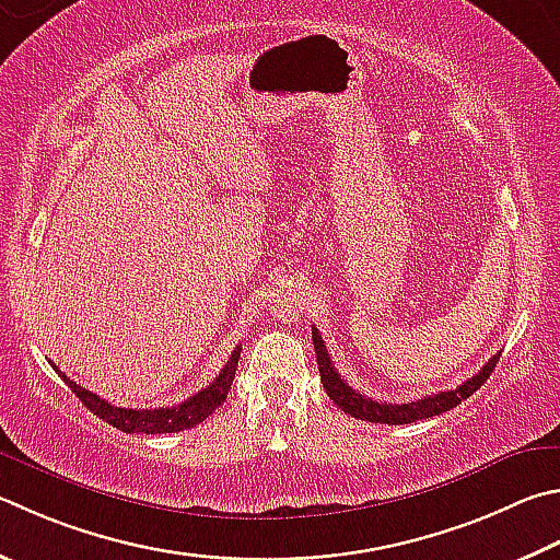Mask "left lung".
Returning a JSON list of instances; mask_svg holds the SVG:
<instances>
[{
	"mask_svg": "<svg viewBox=\"0 0 560 560\" xmlns=\"http://www.w3.org/2000/svg\"><path fill=\"white\" fill-rule=\"evenodd\" d=\"M313 348H315V358H318V370H320V382L328 392L330 399L340 406L345 413L354 416V419L362 421H372V423H389V425H401V423H413L421 419H431V416H439L443 411L455 409L457 404L465 401L467 396H472L480 386L490 377L492 370L500 362V354L487 360L485 368L472 374L470 380H465L457 389L451 392H439L431 396H421V399L409 401V404H386V401H374L370 396H364L360 392H354L352 386H348L338 370L332 368L330 354L325 350V342L318 335V328L313 325Z\"/></svg>",
	"mask_w": 560,
	"mask_h": 560,
	"instance_id": "1",
	"label": "left lung"
}]
</instances>
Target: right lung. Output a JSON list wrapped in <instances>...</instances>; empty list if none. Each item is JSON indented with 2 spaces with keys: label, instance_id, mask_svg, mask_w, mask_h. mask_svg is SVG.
Instances as JSON below:
<instances>
[{
  "label": "right lung",
  "instance_id": "obj_1",
  "mask_svg": "<svg viewBox=\"0 0 560 560\" xmlns=\"http://www.w3.org/2000/svg\"><path fill=\"white\" fill-rule=\"evenodd\" d=\"M240 350L242 348H237L230 354L225 368H222V372L212 380V384L206 386V389H200L196 396H190V399H186L178 406H168V409H119V406L100 399L97 394L83 389V386H78L73 380H68L54 362H50V368L63 377V382L73 389V394L88 406L90 411L97 413L100 419L107 421L109 425H115V429L125 433H176V431H188L192 425L202 423L222 401L228 399V392L232 389V380H235Z\"/></svg>",
  "mask_w": 560,
  "mask_h": 560
}]
</instances>
